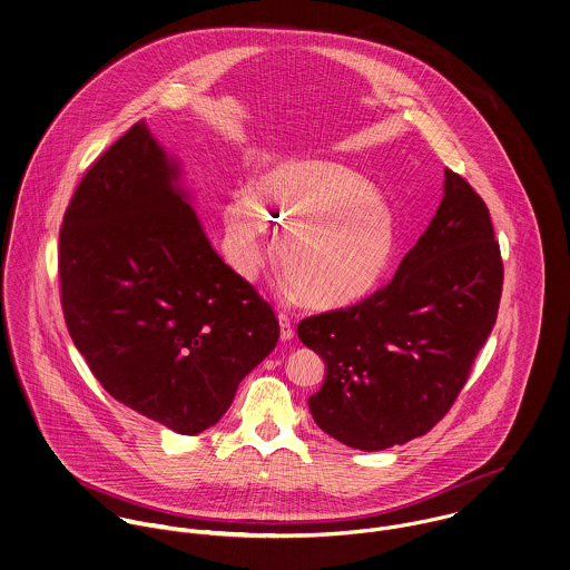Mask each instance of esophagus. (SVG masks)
<instances>
[{"label": "esophagus", "instance_id": "obj_1", "mask_svg": "<svg viewBox=\"0 0 570 570\" xmlns=\"http://www.w3.org/2000/svg\"><path fill=\"white\" fill-rule=\"evenodd\" d=\"M277 320H279V337H282V342H291L293 335H295V328H293L291 317H288L286 313H279Z\"/></svg>", "mask_w": 570, "mask_h": 570}]
</instances>
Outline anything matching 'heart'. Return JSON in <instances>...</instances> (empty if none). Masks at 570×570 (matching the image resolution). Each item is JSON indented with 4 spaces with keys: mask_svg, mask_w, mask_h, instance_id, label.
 Segmentation results:
<instances>
[{
    "mask_svg": "<svg viewBox=\"0 0 570 570\" xmlns=\"http://www.w3.org/2000/svg\"><path fill=\"white\" fill-rule=\"evenodd\" d=\"M225 225L246 273L268 255V228L282 233L279 268L299 302L340 308L367 295L387 268L396 225L387 203L352 169L331 160H291L225 207Z\"/></svg>",
    "mask_w": 570,
    "mask_h": 570,
    "instance_id": "obj_1",
    "label": "heart"
}]
</instances>
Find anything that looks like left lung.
<instances>
[{
  "label": "left lung",
  "mask_w": 570,
  "mask_h": 570,
  "mask_svg": "<svg viewBox=\"0 0 570 570\" xmlns=\"http://www.w3.org/2000/svg\"><path fill=\"white\" fill-rule=\"evenodd\" d=\"M502 277L484 200L445 169L441 207L392 282L297 326L326 363L324 385L308 399L315 423L363 452L428 434L454 405L493 331Z\"/></svg>",
  "instance_id": "8db88e82"
}]
</instances>
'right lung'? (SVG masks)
Returning a JSON list of instances; mask_svg holds the SVG:
<instances>
[{
    "label": "right lung",
    "mask_w": 570,
    "mask_h": 570,
    "mask_svg": "<svg viewBox=\"0 0 570 570\" xmlns=\"http://www.w3.org/2000/svg\"><path fill=\"white\" fill-rule=\"evenodd\" d=\"M145 120L79 183L59 233L68 333L134 412L200 434L279 340L268 302L209 244Z\"/></svg>",
    "instance_id": "obj_1"
}]
</instances>
